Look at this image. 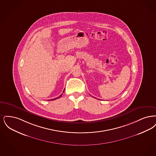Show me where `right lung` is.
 <instances>
[{
    "instance_id": "obj_1",
    "label": "right lung",
    "mask_w": 156,
    "mask_h": 156,
    "mask_svg": "<svg viewBox=\"0 0 156 156\" xmlns=\"http://www.w3.org/2000/svg\"><path fill=\"white\" fill-rule=\"evenodd\" d=\"M64 91H65V90H64ZM62 95H60V96L59 97H59H61V96H62ZM58 98V97H57V98H54V99H52L51 100H56V99H57Z\"/></svg>"
}]
</instances>
